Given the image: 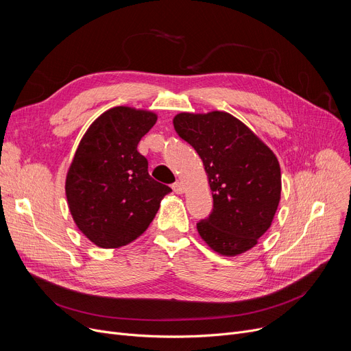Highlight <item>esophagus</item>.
I'll list each match as a JSON object with an SVG mask.
<instances>
[{"label": "esophagus", "instance_id": "1", "mask_svg": "<svg viewBox=\"0 0 351 351\" xmlns=\"http://www.w3.org/2000/svg\"><path fill=\"white\" fill-rule=\"evenodd\" d=\"M172 189H173V192H175V193H178V195H180V193L185 192V186H183V183H182V182H175L173 185H172Z\"/></svg>", "mask_w": 351, "mask_h": 351}]
</instances>
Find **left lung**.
I'll list each match as a JSON object with an SVG mask.
<instances>
[{
  "mask_svg": "<svg viewBox=\"0 0 351 351\" xmlns=\"http://www.w3.org/2000/svg\"><path fill=\"white\" fill-rule=\"evenodd\" d=\"M178 135L204 162L213 210L196 225L206 245L222 256H237L257 245L270 228L282 192L278 158L237 118L222 110L180 112Z\"/></svg>",
  "mask_w": 351,
  "mask_h": 351,
  "instance_id": "8db88e82",
  "label": "left lung"
}]
</instances>
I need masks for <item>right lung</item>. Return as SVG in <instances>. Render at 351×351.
<instances>
[{
	"mask_svg": "<svg viewBox=\"0 0 351 351\" xmlns=\"http://www.w3.org/2000/svg\"><path fill=\"white\" fill-rule=\"evenodd\" d=\"M156 119L151 110L110 108L90 123L73 155L65 180L68 208L78 229L99 247L134 242L172 192L151 178L136 149Z\"/></svg>",
	"mask_w": 351,
	"mask_h": 351,
	"instance_id": "obj_1",
	"label": "right lung"
}]
</instances>
